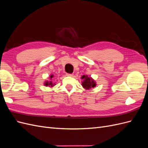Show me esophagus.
<instances>
[{
  "label": "esophagus",
  "instance_id": "esophagus-1",
  "mask_svg": "<svg viewBox=\"0 0 148 148\" xmlns=\"http://www.w3.org/2000/svg\"><path fill=\"white\" fill-rule=\"evenodd\" d=\"M66 75L68 76V77H73V74H70V73H66Z\"/></svg>",
  "mask_w": 148,
  "mask_h": 148
}]
</instances>
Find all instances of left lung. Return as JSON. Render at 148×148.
<instances>
[{
	"label": "left lung",
	"mask_w": 148,
	"mask_h": 148,
	"mask_svg": "<svg viewBox=\"0 0 148 148\" xmlns=\"http://www.w3.org/2000/svg\"><path fill=\"white\" fill-rule=\"evenodd\" d=\"M81 78L83 79L82 82V85L85 89H89L96 86V82L91 77H89L88 75H83Z\"/></svg>",
	"instance_id": "8db88e82"
}]
</instances>
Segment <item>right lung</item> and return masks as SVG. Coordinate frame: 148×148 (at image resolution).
<instances>
[{
    "label": "right lung",
    "instance_id": "1",
    "mask_svg": "<svg viewBox=\"0 0 148 148\" xmlns=\"http://www.w3.org/2000/svg\"><path fill=\"white\" fill-rule=\"evenodd\" d=\"M53 77H54V76H53V75L51 74L50 75V77H49V81H48V80H46V81H45V82H44V86H49V87H50V88H52L53 86H55L56 83H53Z\"/></svg>",
    "mask_w": 148,
    "mask_h": 148
}]
</instances>
